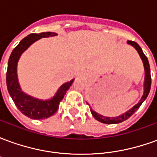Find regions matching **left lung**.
I'll return each instance as SVG.
<instances>
[{
	"instance_id": "obj_1",
	"label": "left lung",
	"mask_w": 157,
	"mask_h": 157,
	"mask_svg": "<svg viewBox=\"0 0 157 157\" xmlns=\"http://www.w3.org/2000/svg\"><path fill=\"white\" fill-rule=\"evenodd\" d=\"M127 44L131 45L132 47L136 49V51L138 52L140 57L141 59L142 62H143V65H144V70H145V78H144V88H143V95H142L141 98L139 101L135 106H133L131 109H128V111H126L124 113H122L120 115L116 116V117H106L102 114H99L97 112H95L93 109L90 107V110L92 113V116L97 119L98 121L103 123V124H118L121 122L124 121L126 119H128L132 114H134L139 108L140 107L142 103L144 102L146 98L148 97L149 92L151 90V69H150V65H149V61L147 57L145 56V54L142 51V48L140 47V45L134 41H127ZM87 103V102H86Z\"/></svg>"
}]
</instances>
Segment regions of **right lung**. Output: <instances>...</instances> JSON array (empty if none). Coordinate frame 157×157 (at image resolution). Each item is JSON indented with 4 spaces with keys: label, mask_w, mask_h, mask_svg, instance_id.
Listing matches in <instances>:
<instances>
[{
    "label": "right lung",
    "mask_w": 157,
    "mask_h": 157,
    "mask_svg": "<svg viewBox=\"0 0 157 157\" xmlns=\"http://www.w3.org/2000/svg\"><path fill=\"white\" fill-rule=\"evenodd\" d=\"M55 36H57V33L54 32L29 34L20 41L18 45L12 50L9 58L6 72V86L9 94L22 113L32 119H44L54 115L59 109V102L75 80L72 79L71 81L62 84L55 95L48 99L37 98L22 90L17 75V64L21 55L39 39Z\"/></svg>",
    "instance_id": "add662e5"
}]
</instances>
